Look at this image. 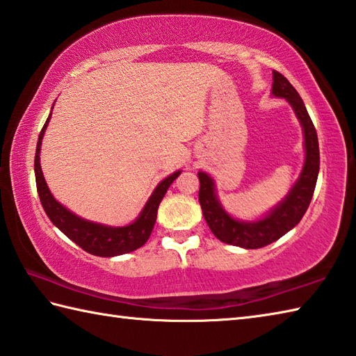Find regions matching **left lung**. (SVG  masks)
Segmentation results:
<instances>
[{"label":"left lung","instance_id":"left-lung-1","mask_svg":"<svg viewBox=\"0 0 356 356\" xmlns=\"http://www.w3.org/2000/svg\"><path fill=\"white\" fill-rule=\"evenodd\" d=\"M272 95L284 98L292 106L304 134V159L300 178L290 188L289 193L280 204L275 206L269 213L255 221H243L230 216L216 197L215 181L206 172H198L200 178V204L202 215L212 234L220 241L238 245L243 249H259L277 241L289 230H292L306 213L314 197V191L320 172V147L314 122H312L307 108L304 106L300 93L287 81L284 75L273 70Z\"/></svg>","mask_w":356,"mask_h":356}]
</instances>
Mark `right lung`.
<instances>
[{
    "instance_id": "obj_1",
    "label": "right lung",
    "mask_w": 356,
    "mask_h": 356,
    "mask_svg": "<svg viewBox=\"0 0 356 356\" xmlns=\"http://www.w3.org/2000/svg\"><path fill=\"white\" fill-rule=\"evenodd\" d=\"M50 115H52V112H50ZM50 115L44 127H42L40 132L35 154L36 191H38L42 209H44V212L47 213L49 220L52 221L64 235L70 238L72 241L78 244L83 250L92 253V255L118 257L122 255V253H129L140 249L141 245L146 244L152 230H154L159 202L164 198V195L168 192L170 184L179 177L181 170L173 172L172 175L164 178L161 183L155 187V191L152 192L146 206L143 207L141 213L136 216V220L134 222L127 224V226L113 227L106 226V224L84 220L81 216L72 213L69 209L64 207L61 202H58L54 198V195L50 193L47 187L44 175H42L40 164V152L42 136H44Z\"/></svg>"
}]
</instances>
